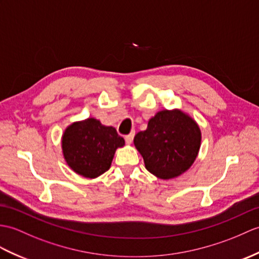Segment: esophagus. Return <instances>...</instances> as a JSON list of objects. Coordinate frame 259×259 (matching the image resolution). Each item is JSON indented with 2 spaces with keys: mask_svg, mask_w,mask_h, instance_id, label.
I'll use <instances>...</instances> for the list:
<instances>
[{
  "mask_svg": "<svg viewBox=\"0 0 259 259\" xmlns=\"http://www.w3.org/2000/svg\"><path fill=\"white\" fill-rule=\"evenodd\" d=\"M134 138H135V131H131L128 136H125V137H124L125 143H127V144H130V143L132 142V140H134Z\"/></svg>",
  "mask_w": 259,
  "mask_h": 259,
  "instance_id": "1",
  "label": "esophagus"
}]
</instances>
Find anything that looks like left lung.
Wrapping results in <instances>:
<instances>
[{"label":"left lung","instance_id":"8db88e82","mask_svg":"<svg viewBox=\"0 0 259 259\" xmlns=\"http://www.w3.org/2000/svg\"><path fill=\"white\" fill-rule=\"evenodd\" d=\"M135 146L146 169L157 178L169 180L188 171L201 147V130L183 111L162 110L138 132Z\"/></svg>","mask_w":259,"mask_h":259}]
</instances>
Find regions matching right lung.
Returning a JSON list of instances; mask_svg holds the SVG:
<instances>
[{
	"label": "right lung",
	"instance_id": "right-lung-1",
	"mask_svg": "<svg viewBox=\"0 0 259 259\" xmlns=\"http://www.w3.org/2000/svg\"><path fill=\"white\" fill-rule=\"evenodd\" d=\"M124 146L113 127L88 118L71 123L62 138L64 158L74 172L95 179L109 170L116 150Z\"/></svg>",
	"mask_w": 259,
	"mask_h": 259
}]
</instances>
